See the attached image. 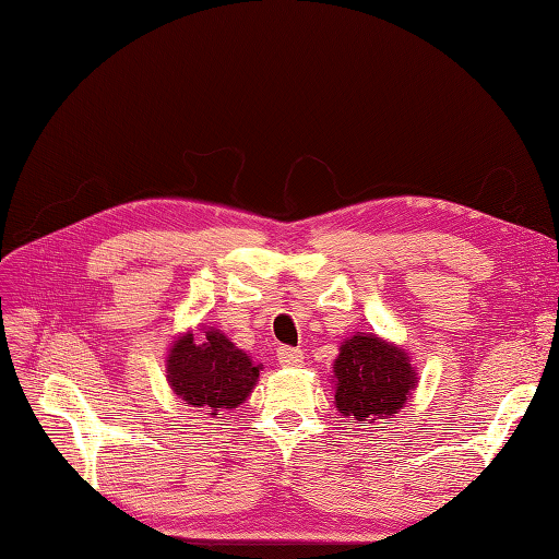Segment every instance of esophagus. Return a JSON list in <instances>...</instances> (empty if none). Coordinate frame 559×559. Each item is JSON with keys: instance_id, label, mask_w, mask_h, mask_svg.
I'll use <instances>...</instances> for the list:
<instances>
[{"instance_id": "esophagus-1", "label": "esophagus", "mask_w": 559, "mask_h": 559, "mask_svg": "<svg viewBox=\"0 0 559 559\" xmlns=\"http://www.w3.org/2000/svg\"><path fill=\"white\" fill-rule=\"evenodd\" d=\"M277 360L282 367H301L304 365V350L298 348H280Z\"/></svg>"}]
</instances>
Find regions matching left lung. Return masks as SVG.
I'll return each instance as SVG.
<instances>
[{"instance_id":"8db88e82","label":"left lung","mask_w":559,"mask_h":559,"mask_svg":"<svg viewBox=\"0 0 559 559\" xmlns=\"http://www.w3.org/2000/svg\"><path fill=\"white\" fill-rule=\"evenodd\" d=\"M417 367L403 346L370 332L344 338L334 360V405L358 427H372L403 411L417 389Z\"/></svg>"}]
</instances>
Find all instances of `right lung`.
Wrapping results in <instances>:
<instances>
[{
    "label": "right lung",
    "instance_id": "1",
    "mask_svg": "<svg viewBox=\"0 0 559 559\" xmlns=\"http://www.w3.org/2000/svg\"><path fill=\"white\" fill-rule=\"evenodd\" d=\"M261 370L263 365H255L217 326L182 332L166 356V379L175 396L211 417L247 401Z\"/></svg>",
    "mask_w": 559,
    "mask_h": 559
}]
</instances>
